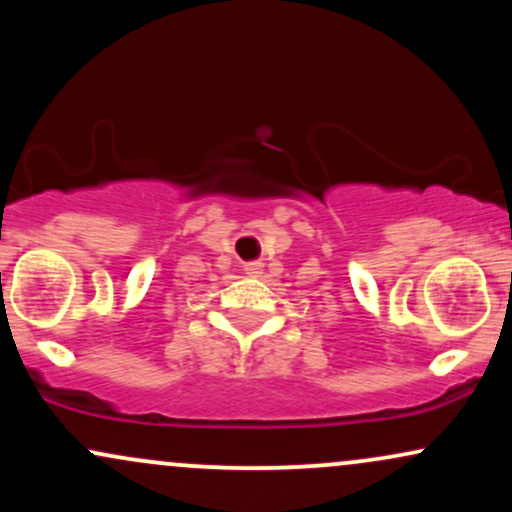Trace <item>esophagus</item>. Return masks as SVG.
I'll return each instance as SVG.
<instances>
[{
    "instance_id": "obj_1",
    "label": "esophagus",
    "mask_w": 512,
    "mask_h": 512,
    "mask_svg": "<svg viewBox=\"0 0 512 512\" xmlns=\"http://www.w3.org/2000/svg\"><path fill=\"white\" fill-rule=\"evenodd\" d=\"M245 274H250V276H262V274H264V262H260V260L248 262V264H245Z\"/></svg>"
}]
</instances>
